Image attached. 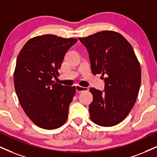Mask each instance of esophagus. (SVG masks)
I'll return each instance as SVG.
<instances>
[{
  "mask_svg": "<svg viewBox=\"0 0 157 157\" xmlns=\"http://www.w3.org/2000/svg\"><path fill=\"white\" fill-rule=\"evenodd\" d=\"M75 90H76V92L80 93V92H86V91H88L89 89L86 87H83V86H75Z\"/></svg>",
  "mask_w": 157,
  "mask_h": 157,
  "instance_id": "34e87169",
  "label": "esophagus"
}]
</instances>
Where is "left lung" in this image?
Returning a JSON list of instances; mask_svg holds the SVG:
<instances>
[{"label":"left lung","instance_id":"8db88e82","mask_svg":"<svg viewBox=\"0 0 157 157\" xmlns=\"http://www.w3.org/2000/svg\"><path fill=\"white\" fill-rule=\"evenodd\" d=\"M79 40L87 49L93 74H102L105 82L103 91L90 89V119L102 127L117 125L132 110L140 90L141 69L134 50L123 36L110 30Z\"/></svg>","mask_w":157,"mask_h":157}]
</instances>
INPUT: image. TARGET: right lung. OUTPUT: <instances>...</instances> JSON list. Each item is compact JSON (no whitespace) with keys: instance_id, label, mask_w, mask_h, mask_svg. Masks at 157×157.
Returning a JSON list of instances; mask_svg holds the SVG:
<instances>
[{"instance_id":"right-lung-1","label":"right lung","mask_w":157,"mask_h":157,"mask_svg":"<svg viewBox=\"0 0 157 157\" xmlns=\"http://www.w3.org/2000/svg\"><path fill=\"white\" fill-rule=\"evenodd\" d=\"M77 38L44 35L31 38L19 52L14 71L15 91L27 116L38 127L59 128L65 124L75 86L57 84L64 57Z\"/></svg>"}]
</instances>
